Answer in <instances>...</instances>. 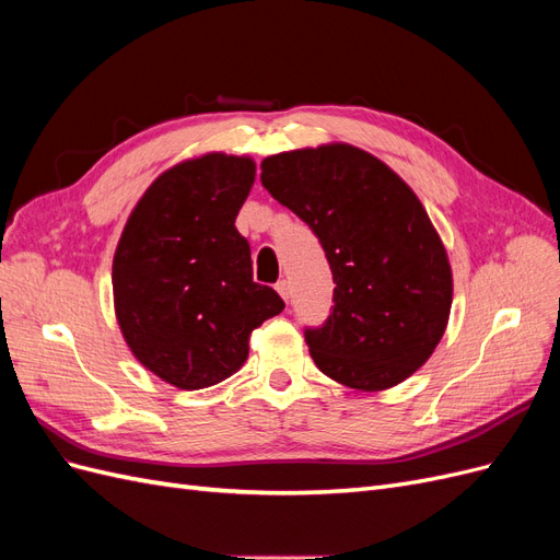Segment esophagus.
Wrapping results in <instances>:
<instances>
[{
	"label": "esophagus",
	"mask_w": 560,
	"mask_h": 560,
	"mask_svg": "<svg viewBox=\"0 0 560 560\" xmlns=\"http://www.w3.org/2000/svg\"><path fill=\"white\" fill-rule=\"evenodd\" d=\"M276 290H278V294H280L284 301H290V282H287V280H278Z\"/></svg>",
	"instance_id": "esophagus-1"
}]
</instances>
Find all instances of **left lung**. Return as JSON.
Returning a JSON list of instances; mask_svg holds the SVG:
<instances>
[{
	"label": "left lung",
	"mask_w": 560,
	"mask_h": 560,
	"mask_svg": "<svg viewBox=\"0 0 560 560\" xmlns=\"http://www.w3.org/2000/svg\"><path fill=\"white\" fill-rule=\"evenodd\" d=\"M261 184L311 226L336 282L329 317L303 331L317 369L366 393L409 378L442 341L453 301L446 249L416 194L350 144L268 156Z\"/></svg>",
	"instance_id": "left-lung-1"
}]
</instances>
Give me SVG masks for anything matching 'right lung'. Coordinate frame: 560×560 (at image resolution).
Returning <instances> with one entry per match:
<instances>
[{"label":"right lung","mask_w":560,"mask_h":560,"mask_svg":"<svg viewBox=\"0 0 560 560\" xmlns=\"http://www.w3.org/2000/svg\"><path fill=\"white\" fill-rule=\"evenodd\" d=\"M254 161L206 154L149 186L118 241L112 284L118 327L159 378L200 389L247 360L249 334L284 308L252 280L249 243L235 229Z\"/></svg>","instance_id":"right-lung-1"}]
</instances>
